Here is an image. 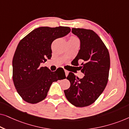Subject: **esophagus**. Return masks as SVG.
I'll return each mask as SVG.
<instances>
[{"instance_id":"obj_1","label":"esophagus","mask_w":129,"mask_h":129,"mask_svg":"<svg viewBox=\"0 0 129 129\" xmlns=\"http://www.w3.org/2000/svg\"><path fill=\"white\" fill-rule=\"evenodd\" d=\"M64 72H65V75H66V76H68V74H69V72L68 71V70H64Z\"/></svg>"}]
</instances>
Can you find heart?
Wrapping results in <instances>:
<instances>
[{
	"label": "heart",
	"mask_w": 129,
	"mask_h": 129,
	"mask_svg": "<svg viewBox=\"0 0 129 129\" xmlns=\"http://www.w3.org/2000/svg\"><path fill=\"white\" fill-rule=\"evenodd\" d=\"M70 39H72V40H78V39H77L76 36H72V37H71V38H70Z\"/></svg>",
	"instance_id": "b5f03b06"
}]
</instances>
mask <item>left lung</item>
Masks as SVG:
<instances>
[{
    "mask_svg": "<svg viewBox=\"0 0 129 129\" xmlns=\"http://www.w3.org/2000/svg\"><path fill=\"white\" fill-rule=\"evenodd\" d=\"M72 31L80 40V49L72 62L77 66L78 61H82L80 68L84 76L79 79L70 72L66 79L70 86L64 92L70 103L83 107L94 103L105 90L108 82L110 55L105 43L92 30L72 28Z\"/></svg>",
    "mask_w": 129,
    "mask_h": 129,
    "instance_id": "left-lung-1",
    "label": "left lung"
}]
</instances>
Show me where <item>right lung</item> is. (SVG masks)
<instances>
[{"label": "right lung", "instance_id": "right-lung-1", "mask_svg": "<svg viewBox=\"0 0 129 129\" xmlns=\"http://www.w3.org/2000/svg\"><path fill=\"white\" fill-rule=\"evenodd\" d=\"M70 30L66 26L40 27L19 42L12 61V77L17 93L25 102L35 104L42 101L53 82L66 78L63 68L52 72L40 63L52 57V42Z\"/></svg>", "mask_w": 129, "mask_h": 129}]
</instances>
